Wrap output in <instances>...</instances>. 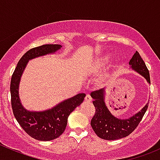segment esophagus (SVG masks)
<instances>
[{
  "instance_id": "obj_1",
  "label": "esophagus",
  "mask_w": 160,
  "mask_h": 160,
  "mask_svg": "<svg viewBox=\"0 0 160 160\" xmlns=\"http://www.w3.org/2000/svg\"><path fill=\"white\" fill-rule=\"evenodd\" d=\"M85 101H86L87 102H90V101H92V98L89 93H88V94L86 95V97H85Z\"/></svg>"
}]
</instances>
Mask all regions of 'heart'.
<instances>
[{
  "instance_id": "obj_1",
  "label": "heart",
  "mask_w": 160,
  "mask_h": 160,
  "mask_svg": "<svg viewBox=\"0 0 160 160\" xmlns=\"http://www.w3.org/2000/svg\"><path fill=\"white\" fill-rule=\"evenodd\" d=\"M108 60V56H101L100 57L99 59H97L95 61L94 63L93 64L91 67L90 68V72H97L103 66H104V64L107 62V61Z\"/></svg>"
}]
</instances>
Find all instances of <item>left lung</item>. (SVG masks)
<instances>
[{
    "mask_svg": "<svg viewBox=\"0 0 160 160\" xmlns=\"http://www.w3.org/2000/svg\"><path fill=\"white\" fill-rule=\"evenodd\" d=\"M129 66L132 70L142 76L150 83L149 70L137 51L130 59ZM90 96L93 99V104L96 109L90 125L96 135L105 140L119 139L130 135L141 122L149 106L148 102L138 112L128 118H118L111 114L104 102V88L91 92Z\"/></svg>",
    "mask_w": 160,
    "mask_h": 160,
    "instance_id": "obj_1",
    "label": "left lung"
}]
</instances>
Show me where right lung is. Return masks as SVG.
Wrapping results in <instances>:
<instances>
[{"label":"right lung","mask_w":160,"mask_h":160,"mask_svg":"<svg viewBox=\"0 0 160 160\" xmlns=\"http://www.w3.org/2000/svg\"><path fill=\"white\" fill-rule=\"evenodd\" d=\"M61 48V45L48 44L28 50L18 62L11 77L10 90L13 114L25 132L39 141H50L60 136L65 131L70 113L81 104L86 97L85 93H78L52 108L41 111H28L22 104L19 98V84L28 61L39 56L53 54Z\"/></svg>","instance_id":"1"}]
</instances>
